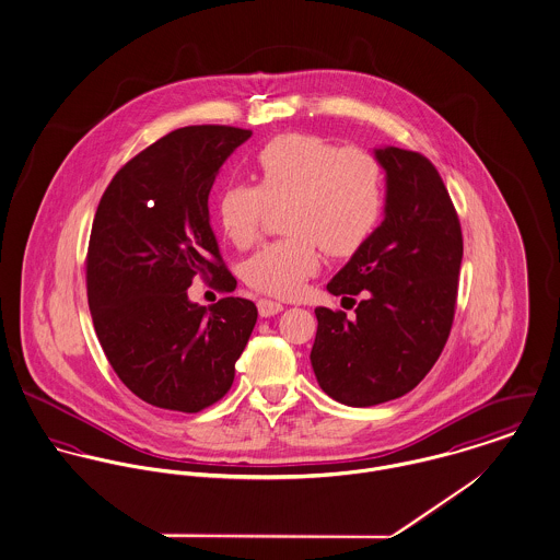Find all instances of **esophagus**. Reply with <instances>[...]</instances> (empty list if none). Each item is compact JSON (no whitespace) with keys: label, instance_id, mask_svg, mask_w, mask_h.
Masks as SVG:
<instances>
[{"label":"esophagus","instance_id":"34e87169","mask_svg":"<svg viewBox=\"0 0 560 560\" xmlns=\"http://www.w3.org/2000/svg\"><path fill=\"white\" fill-rule=\"evenodd\" d=\"M257 307H259V314L265 316V318L267 316H276V314H280L284 310V305L280 301H273V299H259Z\"/></svg>","mask_w":560,"mask_h":560}]
</instances>
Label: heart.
<instances>
[{"label":"heart","instance_id":"obj_1","mask_svg":"<svg viewBox=\"0 0 560 560\" xmlns=\"http://www.w3.org/2000/svg\"><path fill=\"white\" fill-rule=\"evenodd\" d=\"M255 185H231L219 197V221L237 248L257 242L267 206H284L291 235L265 244L244 278L273 298H293L320 269V250L350 257L372 235L384 206L382 170L368 150L287 133L267 142L253 163Z\"/></svg>","mask_w":560,"mask_h":560}]
</instances>
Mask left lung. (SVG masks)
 <instances>
[{
  "label": "left lung",
  "instance_id": "1",
  "mask_svg": "<svg viewBox=\"0 0 560 560\" xmlns=\"http://www.w3.org/2000/svg\"><path fill=\"white\" fill-rule=\"evenodd\" d=\"M384 221L350 257L327 291L359 295L357 318L316 307L310 352L320 388L350 408L397 399L431 372L446 346L463 235L446 187L429 159L382 147Z\"/></svg>",
  "mask_w": 560,
  "mask_h": 560
}]
</instances>
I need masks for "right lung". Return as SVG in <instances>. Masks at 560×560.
<instances>
[{
	"label": "right lung",
	"instance_id": "obj_1",
	"mask_svg": "<svg viewBox=\"0 0 560 560\" xmlns=\"http://www.w3.org/2000/svg\"><path fill=\"white\" fill-rule=\"evenodd\" d=\"M253 131L183 127L122 165L91 231L86 295L97 339L122 384L163 410H203L231 388L257 305L188 299L195 276L233 291L210 226L208 197L231 152Z\"/></svg>",
	"mask_w": 560,
	"mask_h": 560
}]
</instances>
